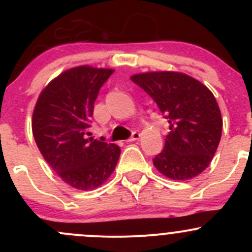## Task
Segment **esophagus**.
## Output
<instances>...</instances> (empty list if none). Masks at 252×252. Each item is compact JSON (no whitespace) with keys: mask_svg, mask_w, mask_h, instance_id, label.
<instances>
[{"mask_svg":"<svg viewBox=\"0 0 252 252\" xmlns=\"http://www.w3.org/2000/svg\"><path fill=\"white\" fill-rule=\"evenodd\" d=\"M139 138H140V133H138V131H134V133L131 134V136H130V138H129L128 140H126V141H128V142L135 141V140H138Z\"/></svg>","mask_w":252,"mask_h":252,"instance_id":"obj_1","label":"esophagus"}]
</instances>
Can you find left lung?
Instances as JSON below:
<instances>
[{"label":"left lung","mask_w":252,"mask_h":252,"mask_svg":"<svg viewBox=\"0 0 252 252\" xmlns=\"http://www.w3.org/2000/svg\"><path fill=\"white\" fill-rule=\"evenodd\" d=\"M157 103L168 119L164 149L152 161L174 180H188L205 171L222 135V117L213 94L204 84L177 72H150L130 78Z\"/></svg>","instance_id":"8db88e82"}]
</instances>
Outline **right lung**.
<instances>
[{"label":"right lung","mask_w":252,"mask_h":252,"mask_svg":"<svg viewBox=\"0 0 252 252\" xmlns=\"http://www.w3.org/2000/svg\"><path fill=\"white\" fill-rule=\"evenodd\" d=\"M113 69L72 68L40 94L32 113V134L58 177L78 190L100 187L112 174L121 149L90 138L94 103Z\"/></svg>","instance_id":"obj_1"}]
</instances>
